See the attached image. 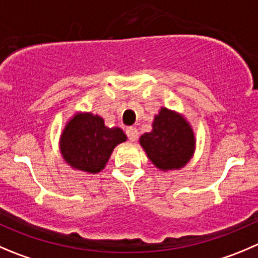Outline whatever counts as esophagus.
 <instances>
[{
    "instance_id": "obj_1",
    "label": "esophagus",
    "mask_w": 258,
    "mask_h": 258,
    "mask_svg": "<svg viewBox=\"0 0 258 258\" xmlns=\"http://www.w3.org/2000/svg\"><path fill=\"white\" fill-rule=\"evenodd\" d=\"M126 136L127 138H129V141L131 142H136L137 139H138V129H137L136 126H129L126 129Z\"/></svg>"
}]
</instances>
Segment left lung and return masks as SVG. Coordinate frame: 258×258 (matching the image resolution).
I'll list each match as a JSON object with an SVG mask.
<instances>
[{
    "mask_svg": "<svg viewBox=\"0 0 258 258\" xmlns=\"http://www.w3.org/2000/svg\"><path fill=\"white\" fill-rule=\"evenodd\" d=\"M139 143L157 168L180 170L195 151V134L191 125L178 112L161 107L152 122V132L144 133Z\"/></svg>",
    "mask_w": 258,
    "mask_h": 258,
    "instance_id": "obj_1",
    "label": "left lung"
}]
</instances>
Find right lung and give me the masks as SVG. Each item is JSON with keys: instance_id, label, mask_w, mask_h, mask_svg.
Here are the masks:
<instances>
[{"instance_id": "right-lung-1", "label": "right lung", "mask_w": 258, "mask_h": 258, "mask_svg": "<svg viewBox=\"0 0 258 258\" xmlns=\"http://www.w3.org/2000/svg\"><path fill=\"white\" fill-rule=\"evenodd\" d=\"M126 141L120 127L105 126L104 119L91 112H78L64 126L59 148L64 161L87 173L102 171L117 144Z\"/></svg>"}]
</instances>
